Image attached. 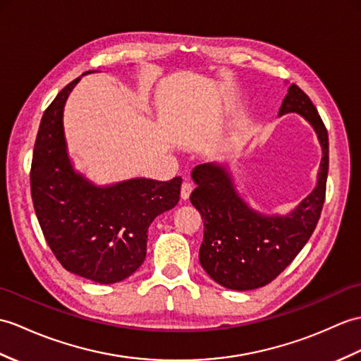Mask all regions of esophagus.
<instances>
[{
    "label": "esophagus",
    "instance_id": "1",
    "mask_svg": "<svg viewBox=\"0 0 361 361\" xmlns=\"http://www.w3.org/2000/svg\"><path fill=\"white\" fill-rule=\"evenodd\" d=\"M192 189H194V183H190L189 180L183 181V184H181V198H183V200H188L189 195H190Z\"/></svg>",
    "mask_w": 361,
    "mask_h": 361
}]
</instances>
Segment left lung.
Wrapping results in <instances>:
<instances>
[{
    "label": "left lung",
    "instance_id": "obj_1",
    "mask_svg": "<svg viewBox=\"0 0 361 361\" xmlns=\"http://www.w3.org/2000/svg\"><path fill=\"white\" fill-rule=\"evenodd\" d=\"M297 112L314 126L323 147L317 188L286 216H263L246 206L223 167L200 164L192 172L190 194L204 223L200 263L224 288L250 290L266 286L292 263L320 220L329 169L328 129L317 107L297 85L289 87L280 115Z\"/></svg>",
    "mask_w": 361,
    "mask_h": 361
}]
</instances>
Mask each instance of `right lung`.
I'll use <instances>...</instances> for the list:
<instances>
[{
  "label": "right lung",
  "mask_w": 361,
  "mask_h": 361,
  "mask_svg": "<svg viewBox=\"0 0 361 361\" xmlns=\"http://www.w3.org/2000/svg\"><path fill=\"white\" fill-rule=\"evenodd\" d=\"M78 81L61 89L41 118L30 166L32 201L47 245L64 269L111 284L128 279L145 262L149 226L178 203L181 177L95 188L75 173L66 152L63 107Z\"/></svg>",
  "instance_id": "obj_1"
}]
</instances>
